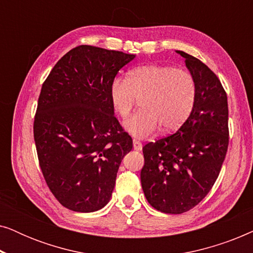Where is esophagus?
<instances>
[{"instance_id":"34e87169","label":"esophagus","mask_w":253,"mask_h":253,"mask_svg":"<svg viewBox=\"0 0 253 253\" xmlns=\"http://www.w3.org/2000/svg\"><path fill=\"white\" fill-rule=\"evenodd\" d=\"M133 148L136 151H141V150H143V144H141L139 140L133 139Z\"/></svg>"}]
</instances>
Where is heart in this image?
I'll list each match as a JSON object with an SVG mask.
<instances>
[{"label":"heart","mask_w":253,"mask_h":253,"mask_svg":"<svg viewBox=\"0 0 253 253\" xmlns=\"http://www.w3.org/2000/svg\"><path fill=\"white\" fill-rule=\"evenodd\" d=\"M110 103L122 119H126L134 101L141 100V112L124 123L131 136L147 138L162 126L168 132L178 129L192 112L196 86L192 76L170 65L148 64L130 71L126 81L110 86Z\"/></svg>","instance_id":"1"}]
</instances>
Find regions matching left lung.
<instances>
[{
  "instance_id": "left-lung-1",
  "label": "left lung",
  "mask_w": 253,
  "mask_h": 253,
  "mask_svg": "<svg viewBox=\"0 0 253 253\" xmlns=\"http://www.w3.org/2000/svg\"><path fill=\"white\" fill-rule=\"evenodd\" d=\"M196 86L192 112L170 136L143 147L141 188L155 210L188 212L215 183L229 143L227 94L215 74L198 58L176 50Z\"/></svg>"
}]
</instances>
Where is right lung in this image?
<instances>
[{"label": "right lung", "mask_w": 253, "mask_h": 253, "mask_svg": "<svg viewBox=\"0 0 253 253\" xmlns=\"http://www.w3.org/2000/svg\"><path fill=\"white\" fill-rule=\"evenodd\" d=\"M134 57L83 44L55 64L41 88L33 126L40 168L55 198L75 212L108 204L122 159L132 150L109 91Z\"/></svg>", "instance_id": "obj_1"}]
</instances>
